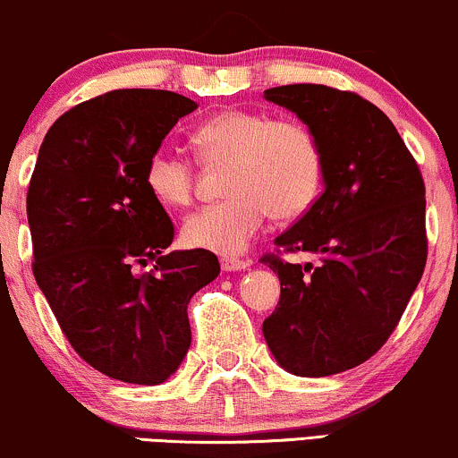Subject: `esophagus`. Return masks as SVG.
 <instances>
[{
	"instance_id": "34e87169",
	"label": "esophagus",
	"mask_w": 458,
	"mask_h": 458,
	"mask_svg": "<svg viewBox=\"0 0 458 458\" xmlns=\"http://www.w3.org/2000/svg\"><path fill=\"white\" fill-rule=\"evenodd\" d=\"M220 267L227 273H235V270H247L250 267L249 259H240V258H231V255H225L220 258Z\"/></svg>"
}]
</instances>
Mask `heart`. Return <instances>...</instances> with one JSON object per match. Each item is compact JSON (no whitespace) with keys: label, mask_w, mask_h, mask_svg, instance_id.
I'll return each instance as SVG.
<instances>
[{"label":"heart","mask_w":458,"mask_h":458,"mask_svg":"<svg viewBox=\"0 0 458 458\" xmlns=\"http://www.w3.org/2000/svg\"><path fill=\"white\" fill-rule=\"evenodd\" d=\"M199 157L227 164L218 203L185 218V244L220 255H238L275 218H297L317 199L323 181V150L317 135L293 117L229 109L191 132ZM146 188L164 208H185L194 196V164L183 152L159 146L144 170Z\"/></svg>","instance_id":"b5f03b06"}]
</instances>
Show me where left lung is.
<instances>
[{
  "mask_svg": "<svg viewBox=\"0 0 458 458\" xmlns=\"http://www.w3.org/2000/svg\"><path fill=\"white\" fill-rule=\"evenodd\" d=\"M297 113L323 150V191L262 262L282 294L262 332L275 360L303 377L347 371L391 336L426 267V188L393 122L352 91L286 85L264 91Z\"/></svg>",
  "mask_w": 458,
  "mask_h": 458,
  "instance_id": "8db88e82",
  "label": "left lung"
}]
</instances>
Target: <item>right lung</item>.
<instances>
[{
    "label": "right lung",
    "mask_w": 458,
    "mask_h": 458,
    "mask_svg": "<svg viewBox=\"0 0 458 458\" xmlns=\"http://www.w3.org/2000/svg\"><path fill=\"white\" fill-rule=\"evenodd\" d=\"M194 109L159 89L81 102L47 131L28 188L38 288L78 356L131 385H161L179 369L190 299L220 273L209 250L164 255L174 225L144 181L150 152Z\"/></svg>",
    "instance_id": "1"
}]
</instances>
